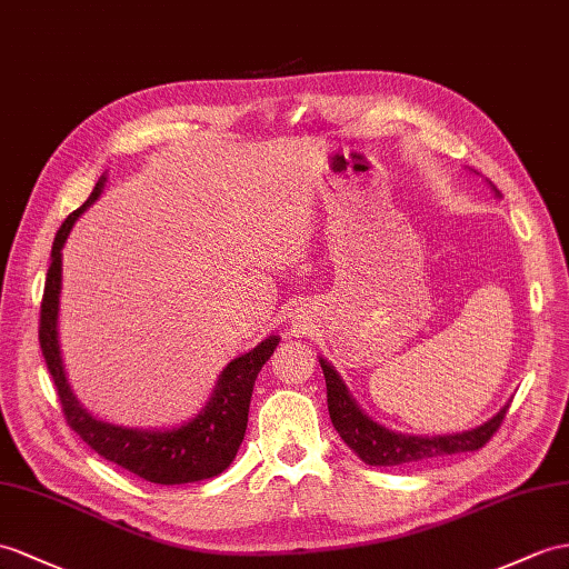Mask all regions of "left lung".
<instances>
[{
	"mask_svg": "<svg viewBox=\"0 0 569 569\" xmlns=\"http://www.w3.org/2000/svg\"><path fill=\"white\" fill-rule=\"evenodd\" d=\"M323 377L328 386V412L332 427L345 439L359 459L369 466H403L418 463L437 456L461 453V451H478L482 449L497 429L502 427L509 406H505L492 420L485 425L468 429V432L447 435V437H406L389 432V429L369 420L367 415L357 408L352 396L345 389L342 379L336 373L326 359H321Z\"/></svg>",
	"mask_w": 569,
	"mask_h": 569,
	"instance_id": "left-lung-1",
	"label": "left lung"
}]
</instances>
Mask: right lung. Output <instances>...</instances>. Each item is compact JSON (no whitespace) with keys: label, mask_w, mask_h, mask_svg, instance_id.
<instances>
[{"label":"right lung","mask_w":569,"mask_h":569,"mask_svg":"<svg viewBox=\"0 0 569 569\" xmlns=\"http://www.w3.org/2000/svg\"><path fill=\"white\" fill-rule=\"evenodd\" d=\"M103 176L96 183L89 200L69 214L58 237L52 243V260L46 277V292L40 301V328L38 340L43 350L50 377L58 389L62 412L67 425L87 441V445L103 456L106 461L118 463L130 473L140 476L149 482L159 485H183L219 476L221 470L237 456L246 425H248V406L258 371L274 352L280 338L270 336L258 348L246 352L229 362L221 371L217 391L207 408L196 420L180 425L163 432H140V429H122L91 418V415L77 403V398L69 391L64 379L60 348H58V307H60V284H62V246L69 237V229L74 227L77 217L101 196Z\"/></svg>","instance_id":"right-lung-1"}]
</instances>
